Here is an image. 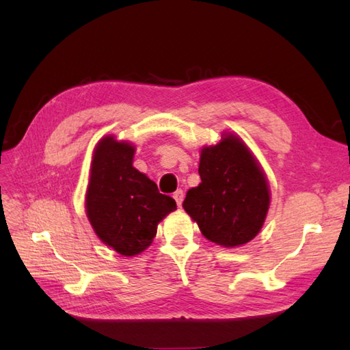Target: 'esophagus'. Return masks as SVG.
Here are the masks:
<instances>
[{"label":"esophagus","mask_w":350,"mask_h":350,"mask_svg":"<svg viewBox=\"0 0 350 350\" xmlns=\"http://www.w3.org/2000/svg\"><path fill=\"white\" fill-rule=\"evenodd\" d=\"M174 198H175V201H176V204L181 207V204H183V201H184V191L183 189H176V191L174 193Z\"/></svg>","instance_id":"esophagus-1"}]
</instances>
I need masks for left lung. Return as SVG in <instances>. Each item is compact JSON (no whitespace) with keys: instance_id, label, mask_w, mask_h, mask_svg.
<instances>
[{"instance_id":"1","label":"left lung","mask_w":350,"mask_h":350,"mask_svg":"<svg viewBox=\"0 0 350 350\" xmlns=\"http://www.w3.org/2000/svg\"><path fill=\"white\" fill-rule=\"evenodd\" d=\"M201 183L188 189L184 210L208 241L234 248L257 237L270 206L266 175L239 137L224 134L203 147Z\"/></svg>"}]
</instances>
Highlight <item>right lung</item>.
<instances>
[{
	"label": "right lung",
	"instance_id": "right-lung-1",
	"mask_svg": "<svg viewBox=\"0 0 350 350\" xmlns=\"http://www.w3.org/2000/svg\"><path fill=\"white\" fill-rule=\"evenodd\" d=\"M134 146L108 135L94 149L86 213L103 243L134 257L153 242L159 221L176 208L172 197L133 166Z\"/></svg>",
	"mask_w": 350,
	"mask_h": 350
}]
</instances>
